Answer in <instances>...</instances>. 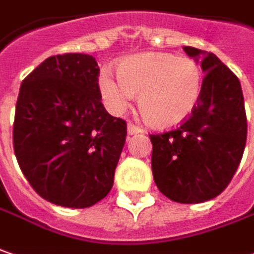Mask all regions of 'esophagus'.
<instances>
[{
    "label": "esophagus",
    "mask_w": 254,
    "mask_h": 254,
    "mask_svg": "<svg viewBox=\"0 0 254 254\" xmlns=\"http://www.w3.org/2000/svg\"><path fill=\"white\" fill-rule=\"evenodd\" d=\"M142 129L133 124H127V135H136V133H141Z\"/></svg>",
    "instance_id": "esophagus-1"
}]
</instances>
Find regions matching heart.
I'll return each instance as SVG.
<instances>
[{
	"label": "heart",
	"instance_id": "obj_1",
	"mask_svg": "<svg viewBox=\"0 0 254 254\" xmlns=\"http://www.w3.org/2000/svg\"><path fill=\"white\" fill-rule=\"evenodd\" d=\"M119 76L105 67L99 87L108 108L121 113L135 93L143 119L158 129L181 125L198 106L202 92L201 67L197 62L172 53H141L119 64Z\"/></svg>",
	"mask_w": 254,
	"mask_h": 254
}]
</instances>
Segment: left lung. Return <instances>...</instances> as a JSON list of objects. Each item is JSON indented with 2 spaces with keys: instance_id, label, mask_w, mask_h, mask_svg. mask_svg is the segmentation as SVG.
I'll use <instances>...</instances> for the list:
<instances>
[{
  "instance_id": "obj_1",
  "label": "left lung",
  "mask_w": 254,
  "mask_h": 254,
  "mask_svg": "<svg viewBox=\"0 0 254 254\" xmlns=\"http://www.w3.org/2000/svg\"><path fill=\"white\" fill-rule=\"evenodd\" d=\"M205 73L198 106L180 127L149 135L152 174L170 200L197 204L230 184L246 146L245 99L237 76L213 53L183 47Z\"/></svg>"
}]
</instances>
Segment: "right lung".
I'll return each instance as SVG.
<instances>
[{"label": "right lung", "mask_w": 254, "mask_h": 254, "mask_svg": "<svg viewBox=\"0 0 254 254\" xmlns=\"http://www.w3.org/2000/svg\"><path fill=\"white\" fill-rule=\"evenodd\" d=\"M93 56L46 59L21 83L12 142L18 165L44 200L86 208L105 198L127 139V122L102 105Z\"/></svg>", "instance_id": "add662e5"}]
</instances>
